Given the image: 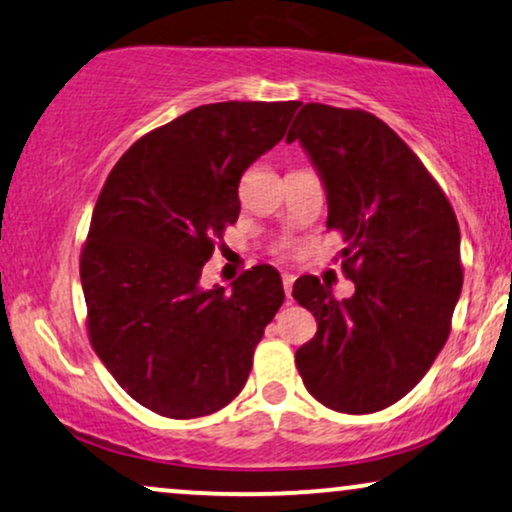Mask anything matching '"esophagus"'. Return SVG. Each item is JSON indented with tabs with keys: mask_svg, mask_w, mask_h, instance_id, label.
I'll use <instances>...</instances> for the list:
<instances>
[{
	"mask_svg": "<svg viewBox=\"0 0 512 512\" xmlns=\"http://www.w3.org/2000/svg\"><path fill=\"white\" fill-rule=\"evenodd\" d=\"M283 278V290H286V295H288V300H293V283H295V276L293 274H283L281 276Z\"/></svg>",
	"mask_w": 512,
	"mask_h": 512,
	"instance_id": "obj_1",
	"label": "esophagus"
}]
</instances>
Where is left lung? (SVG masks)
I'll list each match as a JSON object with an SVG mask.
<instances>
[{"mask_svg": "<svg viewBox=\"0 0 512 512\" xmlns=\"http://www.w3.org/2000/svg\"><path fill=\"white\" fill-rule=\"evenodd\" d=\"M323 181L328 229H340L354 295L335 300L316 276L293 297L316 319L295 352L314 399L373 413L420 383L442 352L463 288L461 229L418 155L366 111L307 103L288 132Z\"/></svg>", "mask_w": 512, "mask_h": 512, "instance_id": "8db88e82", "label": "left lung"}]
</instances>
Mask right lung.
I'll use <instances>...</instances> for the list:
<instances>
[{
    "instance_id": "add662e5",
    "label": "right lung",
    "mask_w": 512,
    "mask_h": 512,
    "mask_svg": "<svg viewBox=\"0 0 512 512\" xmlns=\"http://www.w3.org/2000/svg\"><path fill=\"white\" fill-rule=\"evenodd\" d=\"M300 101L198 106L141 137L103 184L80 260L94 352L141 406L167 418L224 409L243 390L281 274L257 264L203 288L241 212L238 184L286 134Z\"/></svg>"
}]
</instances>
